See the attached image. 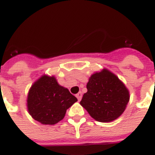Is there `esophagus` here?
Returning <instances> with one entry per match:
<instances>
[{"label": "esophagus", "mask_w": 155, "mask_h": 155, "mask_svg": "<svg viewBox=\"0 0 155 155\" xmlns=\"http://www.w3.org/2000/svg\"><path fill=\"white\" fill-rule=\"evenodd\" d=\"M76 97L78 98V101H80L81 100V97H82V93H81V92H79L78 93H77V94H76Z\"/></svg>", "instance_id": "esophagus-1"}]
</instances>
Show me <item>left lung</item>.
Instances as JSON below:
<instances>
[{"instance_id": "1", "label": "left lung", "mask_w": 155, "mask_h": 155, "mask_svg": "<svg viewBox=\"0 0 155 155\" xmlns=\"http://www.w3.org/2000/svg\"><path fill=\"white\" fill-rule=\"evenodd\" d=\"M86 88L80 104L94 120L111 122L124 112L130 99L128 89L109 70L92 74Z\"/></svg>"}]
</instances>
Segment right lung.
I'll list each match as a JSON object with an SVG mask.
<instances>
[{
    "mask_svg": "<svg viewBox=\"0 0 155 155\" xmlns=\"http://www.w3.org/2000/svg\"><path fill=\"white\" fill-rule=\"evenodd\" d=\"M78 99L66 88L58 85L54 76L43 75L31 85L27 106L29 114L43 124H55Z\"/></svg>",
    "mask_w": 155,
    "mask_h": 155,
    "instance_id": "obj_1",
    "label": "right lung"
}]
</instances>
